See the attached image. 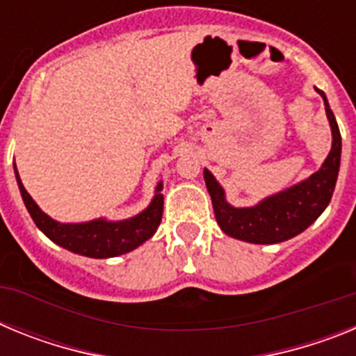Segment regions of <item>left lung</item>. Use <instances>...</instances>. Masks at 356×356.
Returning a JSON list of instances; mask_svg holds the SVG:
<instances>
[{
  "label": "left lung",
  "instance_id": "left-lung-1",
  "mask_svg": "<svg viewBox=\"0 0 356 356\" xmlns=\"http://www.w3.org/2000/svg\"><path fill=\"white\" fill-rule=\"evenodd\" d=\"M323 96L332 127L333 144L328 159L308 180L287 188L276 196L267 197L251 209H235L225 200V191L216 181L212 172L205 169V184L212 197L213 213L217 225L229 237L253 244H276L296 237L316 221L328 207L333 188L337 184L341 165V131L330 108L323 90L316 89Z\"/></svg>",
  "mask_w": 356,
  "mask_h": 356
}]
</instances>
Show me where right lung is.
Wrapping results in <instances>:
<instances>
[{"instance_id":"obj_1","label":"right lung","mask_w":356,"mask_h":356,"mask_svg":"<svg viewBox=\"0 0 356 356\" xmlns=\"http://www.w3.org/2000/svg\"><path fill=\"white\" fill-rule=\"evenodd\" d=\"M14 171L24 205H26L37 228L42 229V234L56 242L58 246L65 248L72 253L85 254L90 259H108V257L128 253L155 234L162 221L163 197L160 194L162 184L156 185V194L149 207L139 216L127 219V221L112 222L105 221V219H96V221L80 222V225H62V222L53 221L51 217L46 216L37 207L35 201L31 200L26 188L21 184L15 165Z\"/></svg>"}]
</instances>
